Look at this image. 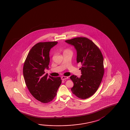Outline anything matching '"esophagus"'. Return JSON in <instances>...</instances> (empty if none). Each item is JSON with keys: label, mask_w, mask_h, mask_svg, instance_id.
Returning a JSON list of instances; mask_svg holds the SVG:
<instances>
[{"label": "esophagus", "mask_w": 130, "mask_h": 130, "mask_svg": "<svg viewBox=\"0 0 130 130\" xmlns=\"http://www.w3.org/2000/svg\"><path fill=\"white\" fill-rule=\"evenodd\" d=\"M68 77H65V76H62V77H61V79H62V80H64L67 79H68Z\"/></svg>", "instance_id": "esophagus-1"}]
</instances>
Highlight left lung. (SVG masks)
<instances>
[{
	"mask_svg": "<svg viewBox=\"0 0 130 130\" xmlns=\"http://www.w3.org/2000/svg\"><path fill=\"white\" fill-rule=\"evenodd\" d=\"M65 42L74 47L77 63L82 64L81 77L74 75L70 77L74 83L71 91L79 98L87 99L96 92L102 81L104 72L102 53L92 41L86 38H76Z\"/></svg>",
	"mask_w": 130,
	"mask_h": 130,
	"instance_id": "1",
	"label": "left lung"
}]
</instances>
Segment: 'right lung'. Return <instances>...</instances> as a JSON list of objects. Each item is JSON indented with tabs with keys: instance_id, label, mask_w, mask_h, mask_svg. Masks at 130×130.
I'll list each match as a JSON object with an SVG mask.
<instances>
[{
	"instance_id": "right-lung-1",
	"label": "right lung",
	"mask_w": 130,
	"mask_h": 130,
	"mask_svg": "<svg viewBox=\"0 0 130 130\" xmlns=\"http://www.w3.org/2000/svg\"><path fill=\"white\" fill-rule=\"evenodd\" d=\"M57 43H37L29 52L24 63L23 74L28 89L34 98L45 103L53 100L62 83L60 77H48L44 72L49 68L50 50Z\"/></svg>"
}]
</instances>
